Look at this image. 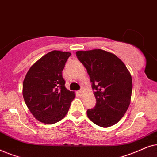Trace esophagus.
Here are the masks:
<instances>
[{"label": "esophagus", "mask_w": 157, "mask_h": 157, "mask_svg": "<svg viewBox=\"0 0 157 157\" xmlns=\"http://www.w3.org/2000/svg\"><path fill=\"white\" fill-rule=\"evenodd\" d=\"M83 93H84V90H82V89H81V90H80L78 92V93H79V94H80V95L81 96H82V95H83Z\"/></svg>", "instance_id": "34e87169"}]
</instances>
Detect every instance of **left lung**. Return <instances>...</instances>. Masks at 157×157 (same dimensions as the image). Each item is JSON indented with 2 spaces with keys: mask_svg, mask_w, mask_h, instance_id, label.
Masks as SVG:
<instances>
[{
  "mask_svg": "<svg viewBox=\"0 0 157 157\" xmlns=\"http://www.w3.org/2000/svg\"><path fill=\"white\" fill-rule=\"evenodd\" d=\"M76 55L95 90L96 105L87 110V117L99 126H113L130 105L133 87L130 72L116 55L105 50L77 51Z\"/></svg>",
  "mask_w": 157,
  "mask_h": 157,
  "instance_id": "1",
  "label": "left lung"
}]
</instances>
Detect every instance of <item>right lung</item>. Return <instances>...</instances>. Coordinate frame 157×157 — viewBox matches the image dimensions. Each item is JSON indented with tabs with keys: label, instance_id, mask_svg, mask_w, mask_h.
Wrapping results in <instances>:
<instances>
[{
	"label": "right lung",
	"instance_id": "right-lung-1",
	"mask_svg": "<svg viewBox=\"0 0 157 157\" xmlns=\"http://www.w3.org/2000/svg\"><path fill=\"white\" fill-rule=\"evenodd\" d=\"M69 52L54 50L35 62L23 82V96L29 110L39 121L53 124L67 113L75 97L64 86L62 72Z\"/></svg>",
	"mask_w": 157,
	"mask_h": 157
}]
</instances>
